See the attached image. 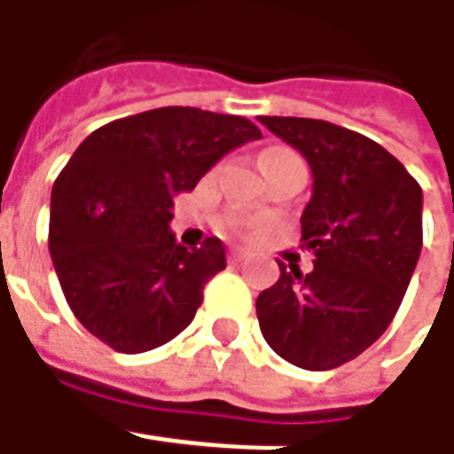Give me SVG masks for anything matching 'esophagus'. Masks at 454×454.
Instances as JSON below:
<instances>
[{
	"label": "esophagus",
	"instance_id": "1",
	"mask_svg": "<svg viewBox=\"0 0 454 454\" xmlns=\"http://www.w3.org/2000/svg\"><path fill=\"white\" fill-rule=\"evenodd\" d=\"M227 260H230L232 265H242V262L247 260V253H245V250H230V253H227Z\"/></svg>",
	"mask_w": 454,
	"mask_h": 454
}]
</instances>
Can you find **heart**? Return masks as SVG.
I'll return each instance as SVG.
<instances>
[{
  "instance_id": "obj_1",
  "label": "heart",
  "mask_w": 454,
  "mask_h": 454,
  "mask_svg": "<svg viewBox=\"0 0 454 454\" xmlns=\"http://www.w3.org/2000/svg\"><path fill=\"white\" fill-rule=\"evenodd\" d=\"M278 151H286V149H270V151H265L262 156H268V153H278ZM247 230H250V222H247V219L232 217V219H227V222H224V232H227V235L239 237V235H245Z\"/></svg>"
}]
</instances>
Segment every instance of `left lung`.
<instances>
[{
	"label": "left lung",
	"mask_w": 454,
	"mask_h": 454,
	"mask_svg": "<svg viewBox=\"0 0 454 454\" xmlns=\"http://www.w3.org/2000/svg\"><path fill=\"white\" fill-rule=\"evenodd\" d=\"M313 171L301 242L313 270L280 262L257 295L270 348L308 372H328L366 351L394 321L422 250V186L384 146L316 118L260 115Z\"/></svg>",
	"instance_id": "8db88e82"
}]
</instances>
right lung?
<instances>
[{"instance_id":"right-lung-1","label":"right lung","mask_w":454,"mask_h":454,"mask_svg":"<svg viewBox=\"0 0 454 454\" xmlns=\"http://www.w3.org/2000/svg\"><path fill=\"white\" fill-rule=\"evenodd\" d=\"M260 136L242 115L168 106L111 121L80 144L52 186L50 254L70 310L96 339L144 354L192 323L227 260L217 237L176 242L174 197Z\"/></svg>"}]
</instances>
